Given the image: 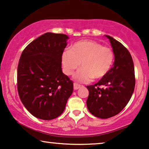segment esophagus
Wrapping results in <instances>:
<instances>
[{
    "label": "esophagus",
    "mask_w": 149,
    "mask_h": 149,
    "mask_svg": "<svg viewBox=\"0 0 149 149\" xmlns=\"http://www.w3.org/2000/svg\"><path fill=\"white\" fill-rule=\"evenodd\" d=\"M73 86H74V90H78L79 88H81L80 85L77 84H76V83H74V84H73Z\"/></svg>",
    "instance_id": "esophagus-1"
}]
</instances>
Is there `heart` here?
Instances as JSON below:
<instances>
[{
  "instance_id": "1",
  "label": "heart",
  "mask_w": 149,
  "mask_h": 149,
  "mask_svg": "<svg viewBox=\"0 0 149 149\" xmlns=\"http://www.w3.org/2000/svg\"><path fill=\"white\" fill-rule=\"evenodd\" d=\"M114 61L112 50L93 40H82L73 44L71 50L65 49L61 54L63 71L72 74L80 65L82 68L73 76L80 83H88L92 79L105 77L111 70Z\"/></svg>"
}]
</instances>
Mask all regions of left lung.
<instances>
[{
  "mask_svg": "<svg viewBox=\"0 0 149 149\" xmlns=\"http://www.w3.org/2000/svg\"><path fill=\"white\" fill-rule=\"evenodd\" d=\"M109 40L114 54V62L109 73L97 84L88 86L87 107L90 113L106 119L117 115L129 103L134 91V65L128 50L112 37Z\"/></svg>",
  "mask_w": 149,
  "mask_h": 149,
  "instance_id": "left-lung-1",
  "label": "left lung"
}]
</instances>
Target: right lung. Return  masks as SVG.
<instances>
[{"mask_svg":"<svg viewBox=\"0 0 149 149\" xmlns=\"http://www.w3.org/2000/svg\"><path fill=\"white\" fill-rule=\"evenodd\" d=\"M67 35L46 33L22 51L18 65L20 98L35 117L49 120L64 111L73 83L61 70V54Z\"/></svg>","mask_w":149,"mask_h":149,"instance_id":"1","label":"right lung"}]
</instances>
